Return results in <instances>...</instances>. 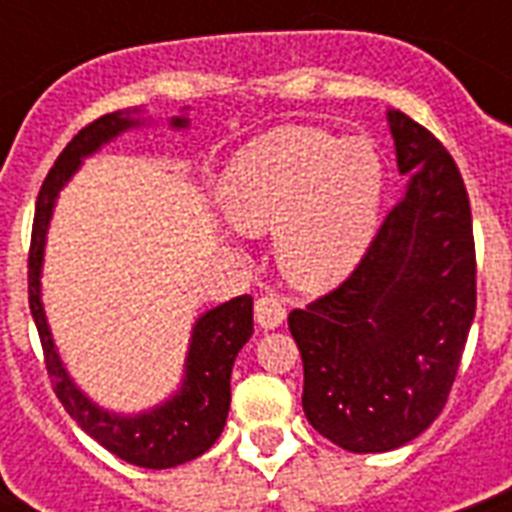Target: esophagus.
Listing matches in <instances>:
<instances>
[{
	"mask_svg": "<svg viewBox=\"0 0 512 512\" xmlns=\"http://www.w3.org/2000/svg\"><path fill=\"white\" fill-rule=\"evenodd\" d=\"M284 319H287V308L281 305L279 297H273V295L257 297V303H255L257 327L276 329L284 324Z\"/></svg>",
	"mask_w": 512,
	"mask_h": 512,
	"instance_id": "obj_1",
	"label": "esophagus"
}]
</instances>
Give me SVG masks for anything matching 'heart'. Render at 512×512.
<instances>
[{
	"label": "heart",
	"instance_id": "1",
	"mask_svg": "<svg viewBox=\"0 0 512 512\" xmlns=\"http://www.w3.org/2000/svg\"><path fill=\"white\" fill-rule=\"evenodd\" d=\"M385 164L372 140L284 124L236 151L220 180L241 231H273L281 273L327 292L356 271L380 228Z\"/></svg>",
	"mask_w": 512,
	"mask_h": 512
}]
</instances>
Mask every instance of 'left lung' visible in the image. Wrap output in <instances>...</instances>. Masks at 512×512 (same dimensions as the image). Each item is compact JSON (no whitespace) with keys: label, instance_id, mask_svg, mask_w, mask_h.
Wrapping results in <instances>:
<instances>
[{"label":"left lung","instance_id":"left-lung-1","mask_svg":"<svg viewBox=\"0 0 512 512\" xmlns=\"http://www.w3.org/2000/svg\"><path fill=\"white\" fill-rule=\"evenodd\" d=\"M406 191L356 271L289 313L305 417L356 454L393 452L430 428L476 316V249L460 170L425 127L388 111Z\"/></svg>","mask_w":512,"mask_h":512}]
</instances>
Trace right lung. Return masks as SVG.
Segmentation results:
<instances>
[{
  "label": "right lung",
  "mask_w": 512,
  "mask_h": 512,
  "mask_svg": "<svg viewBox=\"0 0 512 512\" xmlns=\"http://www.w3.org/2000/svg\"><path fill=\"white\" fill-rule=\"evenodd\" d=\"M146 124H151V116L146 119L140 108L100 116L63 148L50 175L44 177L42 191L36 199L31 255H28V305L39 329L52 388L76 425L100 446H106L108 452L116 454L119 460L138 465V468L164 470L196 460L223 433L228 406H231L233 361L252 337V297H233L228 303L201 313L191 329L183 380L175 393L164 398L162 404L132 414L111 412L106 406L95 404L76 385L60 358L58 345L52 340V329L47 324L42 303L44 247H47V231H50L60 191L79 172L87 156L98 154L111 140ZM188 124H191L188 114L170 119L172 130H188Z\"/></svg>",
  "instance_id": "obj_1"
}]
</instances>
